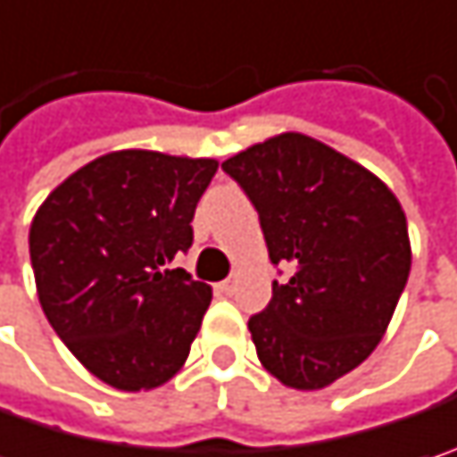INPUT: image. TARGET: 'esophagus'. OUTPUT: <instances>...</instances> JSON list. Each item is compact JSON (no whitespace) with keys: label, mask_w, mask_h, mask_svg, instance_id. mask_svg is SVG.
Here are the masks:
<instances>
[{"label":"esophagus","mask_w":457,"mask_h":457,"mask_svg":"<svg viewBox=\"0 0 457 457\" xmlns=\"http://www.w3.org/2000/svg\"><path fill=\"white\" fill-rule=\"evenodd\" d=\"M235 287H237V279H235V277H229V279H225V282H220V285H217V290H220V293H225V295H232V293H235Z\"/></svg>","instance_id":"1"}]
</instances>
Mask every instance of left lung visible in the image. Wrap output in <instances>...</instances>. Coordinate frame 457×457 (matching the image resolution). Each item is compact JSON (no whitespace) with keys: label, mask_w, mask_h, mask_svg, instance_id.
<instances>
[{"label":"left lung","mask_w":457,"mask_h":457,"mask_svg":"<svg viewBox=\"0 0 457 457\" xmlns=\"http://www.w3.org/2000/svg\"><path fill=\"white\" fill-rule=\"evenodd\" d=\"M222 170L259 212L271 264L290 270L248 319L259 361L287 387L321 390L363 363L393 319L411 271L405 214L379 178L301 133Z\"/></svg>","instance_id":"1"}]
</instances>
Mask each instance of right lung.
Masks as SVG:
<instances>
[{
	"instance_id": "right-lung-1",
	"label": "right lung",
	"mask_w": 457,
	"mask_h": 457,
	"mask_svg": "<svg viewBox=\"0 0 457 457\" xmlns=\"http://www.w3.org/2000/svg\"><path fill=\"white\" fill-rule=\"evenodd\" d=\"M214 159L114 151L54 187L28 245L49 324L114 390L172 379L212 303V287L172 262L193 245V214Z\"/></svg>"
}]
</instances>
